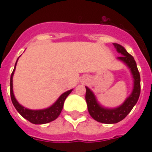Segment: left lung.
I'll use <instances>...</instances> for the list:
<instances>
[{
  "mask_svg": "<svg viewBox=\"0 0 152 152\" xmlns=\"http://www.w3.org/2000/svg\"><path fill=\"white\" fill-rule=\"evenodd\" d=\"M113 45L118 53L122 54L121 56L118 57V59L125 63L130 69L134 78V89L130 95L125 99L122 105L115 108H106L99 104L94 93L88 87H86V100L89 115L95 121L103 124H115L126 117L134 105L137 103L141 91L140 74L137 70V64L134 57L128 53L126 50L121 45L116 43H114Z\"/></svg>",
  "mask_w": 152,
  "mask_h": 152,
  "instance_id": "8db88e82",
  "label": "left lung"
}]
</instances>
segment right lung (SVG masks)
Here are the masks:
<instances>
[{"label": "right lung", "instance_id": "add662e5", "mask_svg": "<svg viewBox=\"0 0 152 152\" xmlns=\"http://www.w3.org/2000/svg\"><path fill=\"white\" fill-rule=\"evenodd\" d=\"M17 61H16V63H17ZM16 63H15V66H16ZM15 66L11 74V76H10V97H11V101L13 102V105L15 106V109L18 111V113L21 115L23 117L28 120V121H30L32 124H46V123L56 120L63 110V103H64L65 99L71 94L72 89H70L68 91L63 93L56 102L48 108L42 109V110H30V109L25 108L24 107H23L18 103L14 95V93H13V76H14V72H15Z\"/></svg>", "mask_w": 152, "mask_h": 152}]
</instances>
